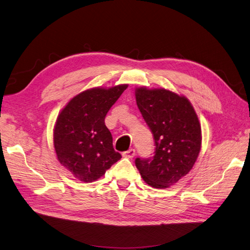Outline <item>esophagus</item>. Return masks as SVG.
<instances>
[{"mask_svg": "<svg viewBox=\"0 0 250 250\" xmlns=\"http://www.w3.org/2000/svg\"><path fill=\"white\" fill-rule=\"evenodd\" d=\"M135 154H136L135 149H134V148H130L128 150L125 151L124 154H123V156H124L125 158H127V159H133L134 156H135Z\"/></svg>", "mask_w": 250, "mask_h": 250, "instance_id": "34e87169", "label": "esophagus"}]
</instances>
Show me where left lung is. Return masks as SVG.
I'll use <instances>...</instances> for the list:
<instances>
[{
  "label": "left lung",
  "instance_id": "obj_1",
  "mask_svg": "<svg viewBox=\"0 0 250 250\" xmlns=\"http://www.w3.org/2000/svg\"><path fill=\"white\" fill-rule=\"evenodd\" d=\"M136 103L154 136L155 155L135 160L147 185L165 189L189 173L201 148V127L190 101L164 88L135 89Z\"/></svg>",
  "mask_w": 250,
  "mask_h": 250
}]
</instances>
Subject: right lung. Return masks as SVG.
<instances>
[{"instance_id":"add662e5","label":"right lung","mask_w":250,"mask_h":250,"mask_svg":"<svg viewBox=\"0 0 250 250\" xmlns=\"http://www.w3.org/2000/svg\"><path fill=\"white\" fill-rule=\"evenodd\" d=\"M127 84L95 87L74 96L59 113L54 127V147L62 166L79 181L92 183L122 158L104 117Z\"/></svg>"}]
</instances>
